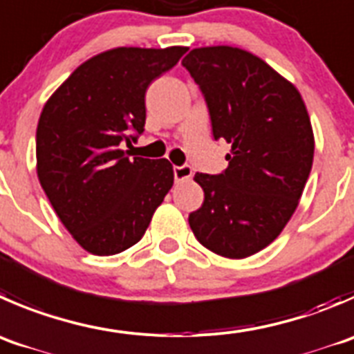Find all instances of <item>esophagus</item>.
<instances>
[{
  "label": "esophagus",
  "mask_w": 354,
  "mask_h": 354,
  "mask_svg": "<svg viewBox=\"0 0 354 354\" xmlns=\"http://www.w3.org/2000/svg\"><path fill=\"white\" fill-rule=\"evenodd\" d=\"M174 180L176 181H187L190 180L194 171H192L190 166H174Z\"/></svg>",
  "instance_id": "34e87169"
}]
</instances>
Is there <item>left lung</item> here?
Segmentation results:
<instances>
[{"mask_svg": "<svg viewBox=\"0 0 354 354\" xmlns=\"http://www.w3.org/2000/svg\"><path fill=\"white\" fill-rule=\"evenodd\" d=\"M181 64L204 93L214 138L232 145L225 173L195 174L204 204L188 223L214 254L252 256L282 233L310 176L306 105L292 82L240 48H194Z\"/></svg>", "mask_w": 354, "mask_h": 354, "instance_id": "8db88e82", "label": "left lung"}]
</instances>
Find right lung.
Segmentation results:
<instances>
[{
  "mask_svg": "<svg viewBox=\"0 0 354 354\" xmlns=\"http://www.w3.org/2000/svg\"><path fill=\"white\" fill-rule=\"evenodd\" d=\"M187 50L112 48L79 65L44 104L37 178L72 239L95 256L140 242L173 187L169 160L129 159L122 147L143 133L149 84Z\"/></svg>",
  "mask_w": 354,
  "mask_h": 354,
  "instance_id": "right-lung-1",
  "label": "right lung"
}]
</instances>
